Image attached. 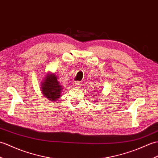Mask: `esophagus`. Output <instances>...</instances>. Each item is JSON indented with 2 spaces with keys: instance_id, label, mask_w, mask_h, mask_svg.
<instances>
[{
  "instance_id": "34e87169",
  "label": "esophagus",
  "mask_w": 158,
  "mask_h": 158,
  "mask_svg": "<svg viewBox=\"0 0 158 158\" xmlns=\"http://www.w3.org/2000/svg\"><path fill=\"white\" fill-rule=\"evenodd\" d=\"M81 85V82L79 81H76L75 83H73V86H74L75 88H79Z\"/></svg>"
}]
</instances>
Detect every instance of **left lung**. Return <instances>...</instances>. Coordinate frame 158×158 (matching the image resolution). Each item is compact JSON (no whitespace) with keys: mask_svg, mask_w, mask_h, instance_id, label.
<instances>
[{"mask_svg":"<svg viewBox=\"0 0 158 158\" xmlns=\"http://www.w3.org/2000/svg\"><path fill=\"white\" fill-rule=\"evenodd\" d=\"M94 102H97V100H94Z\"/></svg>","mask_w":158,"mask_h":158,"instance_id":"obj_1","label":"left lung"}]
</instances>
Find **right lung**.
Returning a JSON list of instances; mask_svg holds the SVG:
<instances>
[{
  "mask_svg": "<svg viewBox=\"0 0 158 158\" xmlns=\"http://www.w3.org/2000/svg\"><path fill=\"white\" fill-rule=\"evenodd\" d=\"M40 83L41 92L45 98H47L46 100L55 102L60 98L63 86L54 73L48 72Z\"/></svg>",
  "mask_w": 158,
  "mask_h": 158,
  "instance_id": "1",
  "label": "right lung"
}]
</instances>
